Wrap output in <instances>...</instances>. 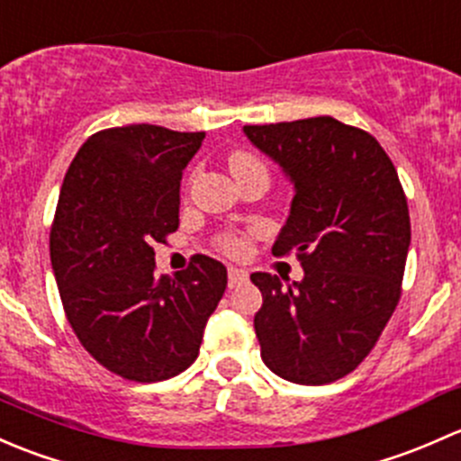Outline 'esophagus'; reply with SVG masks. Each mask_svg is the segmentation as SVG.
<instances>
[{"label":"esophagus","instance_id":"34e87169","mask_svg":"<svg viewBox=\"0 0 461 461\" xmlns=\"http://www.w3.org/2000/svg\"><path fill=\"white\" fill-rule=\"evenodd\" d=\"M246 279H249V273H246V270L230 266V268H229V286L230 288L240 286V284H244Z\"/></svg>","mask_w":461,"mask_h":461}]
</instances>
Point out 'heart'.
I'll list each match as a JSON object with an SVG mask.
<instances>
[{
	"label": "heart",
	"instance_id": "1",
	"mask_svg": "<svg viewBox=\"0 0 461 461\" xmlns=\"http://www.w3.org/2000/svg\"><path fill=\"white\" fill-rule=\"evenodd\" d=\"M255 168L266 170L262 161L255 158V155L244 153V150H237V153L230 155L232 175L244 173V170H255ZM221 246H224V250H229V253H241V250L246 249V241L241 240L240 235H232V232H230V235L221 237Z\"/></svg>",
	"mask_w": 461,
	"mask_h": 461
}]
</instances>
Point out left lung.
<instances>
[{"label": "left lung", "mask_w": 461, "mask_h": 461, "mask_svg": "<svg viewBox=\"0 0 461 461\" xmlns=\"http://www.w3.org/2000/svg\"><path fill=\"white\" fill-rule=\"evenodd\" d=\"M244 135L295 186L273 253L295 250L303 268L286 286L250 275L264 300L255 315L262 359L293 384H330L362 364L400 302L406 195L379 141L333 117L244 126Z\"/></svg>", "instance_id": "left-lung-1"}]
</instances>
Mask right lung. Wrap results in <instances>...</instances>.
Masks as SVG:
<instances>
[{
	"label": "right lung",
	"mask_w": 461,
	"mask_h": 461,
	"mask_svg": "<svg viewBox=\"0 0 461 461\" xmlns=\"http://www.w3.org/2000/svg\"><path fill=\"white\" fill-rule=\"evenodd\" d=\"M206 132L153 124L90 135L61 184L50 264L84 348L132 382H161L199 355L226 291V266L195 255L175 277L155 275V241L179 226V182Z\"/></svg>",
	"instance_id": "add662e5"
}]
</instances>
